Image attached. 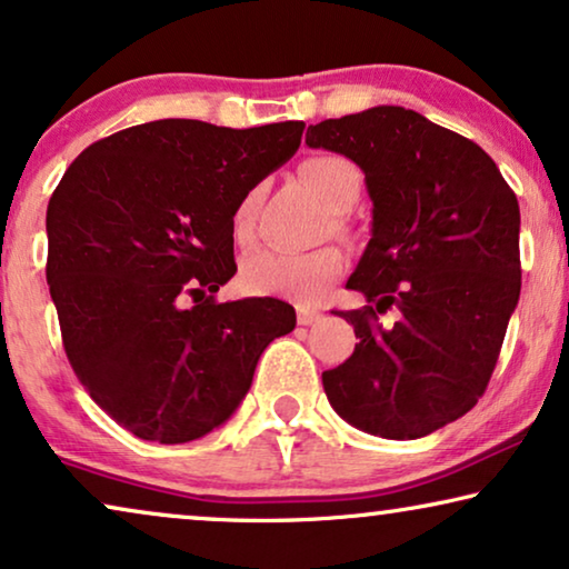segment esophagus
<instances>
[{"mask_svg":"<svg viewBox=\"0 0 569 569\" xmlns=\"http://www.w3.org/2000/svg\"><path fill=\"white\" fill-rule=\"evenodd\" d=\"M323 318V313H318V310H310V308H298V323L300 326H313Z\"/></svg>","mask_w":569,"mask_h":569,"instance_id":"34e87169","label":"esophagus"}]
</instances>
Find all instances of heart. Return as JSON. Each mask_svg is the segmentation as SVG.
<instances>
[{
    "label": "heart",
    "mask_w": 569,
    "mask_h": 569,
    "mask_svg": "<svg viewBox=\"0 0 569 569\" xmlns=\"http://www.w3.org/2000/svg\"><path fill=\"white\" fill-rule=\"evenodd\" d=\"M300 176L333 212H347L362 193L360 168L341 154H313L300 166ZM256 201H259V191L246 193L232 214V236L238 243H248L253 238ZM345 267V253L333 246L308 253L261 248V251L248 253L240 263V282L248 292L261 295V298L313 302L333 279L341 277Z\"/></svg>",
    "instance_id": "b5f03b06"
}]
</instances>
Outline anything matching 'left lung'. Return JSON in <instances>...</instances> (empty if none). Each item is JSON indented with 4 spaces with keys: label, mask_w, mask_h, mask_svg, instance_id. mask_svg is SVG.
Segmentation results:
<instances>
[{
    "label": "left lung",
    "mask_w": 569,
    "mask_h": 569,
    "mask_svg": "<svg viewBox=\"0 0 569 569\" xmlns=\"http://www.w3.org/2000/svg\"><path fill=\"white\" fill-rule=\"evenodd\" d=\"M308 147L362 168L372 238L347 279L368 306L339 310L355 352L323 372L341 419L388 440L425 438L487 391L520 298V209L495 160L401 106L308 127ZM399 309L391 330L377 323Z\"/></svg>",
    "instance_id": "obj_1"
}]
</instances>
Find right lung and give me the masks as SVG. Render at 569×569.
Wrapping results in <instances>:
<instances>
[{
	"label": "right lung",
	"mask_w": 569,
	"mask_h": 569,
	"mask_svg": "<svg viewBox=\"0 0 569 569\" xmlns=\"http://www.w3.org/2000/svg\"><path fill=\"white\" fill-rule=\"evenodd\" d=\"M302 129L139 123L90 144L51 193L46 279L64 352L137 438H204L243 401L269 341L295 329L282 300L214 292L238 269L236 207L298 152Z\"/></svg>",
	"instance_id": "1"
}]
</instances>
